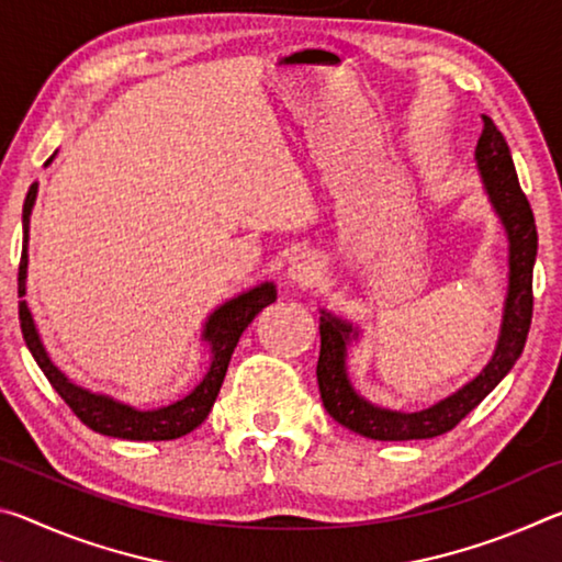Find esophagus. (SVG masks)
<instances>
[{
	"mask_svg": "<svg viewBox=\"0 0 562 562\" xmlns=\"http://www.w3.org/2000/svg\"><path fill=\"white\" fill-rule=\"evenodd\" d=\"M322 274V262L317 260V255L312 252H300L294 255L290 260V268H288V280L294 288H310V284H315Z\"/></svg>",
	"mask_w": 562,
	"mask_h": 562,
	"instance_id": "obj_1",
	"label": "esophagus"
}]
</instances>
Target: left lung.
<instances>
[{
  "instance_id": "1",
  "label": "left lung",
  "mask_w": 562,
  "mask_h": 562,
  "mask_svg": "<svg viewBox=\"0 0 562 562\" xmlns=\"http://www.w3.org/2000/svg\"><path fill=\"white\" fill-rule=\"evenodd\" d=\"M475 168H479L483 190H486L488 203L498 215L508 240V288L506 300H503L496 349L471 382H465L441 402L426 406L422 412H396V408L369 402L351 384L347 357L361 337V327L322 307V347L317 361L319 394L327 414L337 424L347 426L349 431L374 441L434 439V436L451 431L498 386L526 347L532 317V265L538 255L536 217H532L528 198L520 190L506 138L488 116H483V133L475 146Z\"/></svg>"
}]
</instances>
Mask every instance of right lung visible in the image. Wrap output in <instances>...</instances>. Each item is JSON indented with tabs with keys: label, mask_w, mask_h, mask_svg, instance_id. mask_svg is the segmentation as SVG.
<instances>
[{
	"label": "right lung",
	"mask_w": 562,
	"mask_h": 562,
	"mask_svg": "<svg viewBox=\"0 0 562 562\" xmlns=\"http://www.w3.org/2000/svg\"><path fill=\"white\" fill-rule=\"evenodd\" d=\"M54 156L46 160V166L52 164ZM36 193H40V183H32L22 211L24 243L22 262H19V297L26 294V268H30V255H26V250H30V217L36 203ZM274 300H278V288H274L272 282H260L255 284V288L225 300L221 307H215L211 315H207L201 331V341L207 347V355H211V367H207V372L203 374L201 382L195 384V389H190L186 396H180L176 402L158 408L131 406L126 402H121V398H113L111 394L91 392V389L76 384L74 379L66 376L61 369L54 364L49 351H46L26 300L19 302V322H22V335L26 347H30L32 357L36 364H40L44 376L49 379L56 394L69 404L71 412L79 416L89 429L126 441H170L190 434L205 422L215 404L217 392H221L227 364H231V357L237 341L243 337V331Z\"/></svg>",
	"instance_id": "right-lung-1"
}]
</instances>
